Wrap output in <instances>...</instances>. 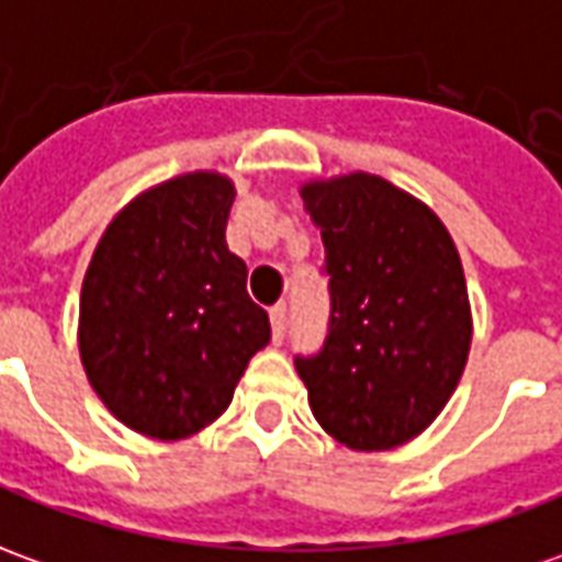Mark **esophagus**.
I'll return each mask as SVG.
<instances>
[{
	"label": "esophagus",
	"mask_w": 562,
	"mask_h": 562,
	"mask_svg": "<svg viewBox=\"0 0 562 562\" xmlns=\"http://www.w3.org/2000/svg\"><path fill=\"white\" fill-rule=\"evenodd\" d=\"M269 321H272V339L274 342H281V336H284V321H288V305H272V308H269Z\"/></svg>",
	"instance_id": "1"
}]
</instances>
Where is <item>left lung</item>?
I'll return each mask as SVG.
<instances>
[{
  "mask_svg": "<svg viewBox=\"0 0 562 562\" xmlns=\"http://www.w3.org/2000/svg\"><path fill=\"white\" fill-rule=\"evenodd\" d=\"M330 274V333L296 358L318 425L348 450L419 437L465 373L474 321L443 220L367 170L300 186Z\"/></svg>",
  "mask_w": 562,
  "mask_h": 562,
  "instance_id": "left-lung-1",
  "label": "left lung"
}]
</instances>
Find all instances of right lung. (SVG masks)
Instances as JSON below:
<instances>
[{
  "instance_id": "1",
  "label": "right lung",
  "mask_w": 562,
  "mask_h": 562,
  "mask_svg": "<svg viewBox=\"0 0 562 562\" xmlns=\"http://www.w3.org/2000/svg\"><path fill=\"white\" fill-rule=\"evenodd\" d=\"M235 183L189 170L143 189L97 241L79 300V358L115 419L153 440L216 422L269 315L226 244Z\"/></svg>"
}]
</instances>
